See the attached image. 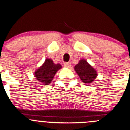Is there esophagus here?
I'll return each instance as SVG.
<instances>
[{
  "instance_id": "obj_1",
  "label": "esophagus",
  "mask_w": 130,
  "mask_h": 130,
  "mask_svg": "<svg viewBox=\"0 0 130 130\" xmlns=\"http://www.w3.org/2000/svg\"><path fill=\"white\" fill-rule=\"evenodd\" d=\"M64 66L65 68H70V67H71V64H70V63H69V62L64 63Z\"/></svg>"
}]
</instances>
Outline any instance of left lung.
Returning a JSON list of instances; mask_svg holds the SVG:
<instances>
[{"instance_id": "obj_1", "label": "left lung", "mask_w": 130, "mask_h": 130, "mask_svg": "<svg viewBox=\"0 0 130 130\" xmlns=\"http://www.w3.org/2000/svg\"><path fill=\"white\" fill-rule=\"evenodd\" d=\"M75 71L81 79L82 82L86 84H89L97 77V71L86 59H81L74 68Z\"/></svg>"}]
</instances>
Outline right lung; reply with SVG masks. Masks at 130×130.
Returning a JSON list of instances; mask_svg holds the SVG:
<instances>
[{
    "mask_svg": "<svg viewBox=\"0 0 130 130\" xmlns=\"http://www.w3.org/2000/svg\"><path fill=\"white\" fill-rule=\"evenodd\" d=\"M62 68L60 64H55L51 59L46 58L44 62L34 72V76L44 86L50 84L55 73Z\"/></svg>",
    "mask_w": 130,
    "mask_h": 130,
    "instance_id": "right-lung-1",
    "label": "right lung"
}]
</instances>
